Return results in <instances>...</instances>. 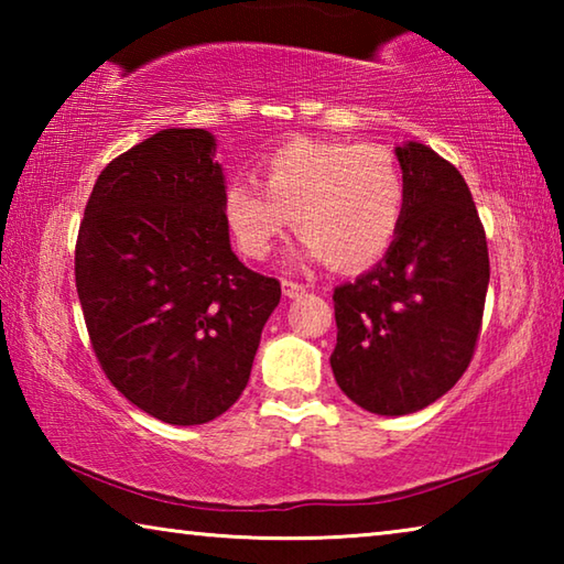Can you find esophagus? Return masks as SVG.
I'll use <instances>...</instances> for the list:
<instances>
[{"mask_svg": "<svg viewBox=\"0 0 564 564\" xmlns=\"http://www.w3.org/2000/svg\"><path fill=\"white\" fill-rule=\"evenodd\" d=\"M281 289H283L285 299H299V295L305 293V285L299 283V281H291V279H283L281 281Z\"/></svg>", "mask_w": 564, "mask_h": 564, "instance_id": "34e87169", "label": "esophagus"}]
</instances>
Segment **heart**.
Listing matches in <instances>:
<instances>
[{
    "instance_id": "heart-1",
    "label": "heart",
    "mask_w": 564,
    "mask_h": 564,
    "mask_svg": "<svg viewBox=\"0 0 564 564\" xmlns=\"http://www.w3.org/2000/svg\"><path fill=\"white\" fill-rule=\"evenodd\" d=\"M258 181H234L226 221L248 259L261 261L291 218L308 259L356 271L383 259L405 216V178L383 147L293 139L259 161Z\"/></svg>"
}]
</instances>
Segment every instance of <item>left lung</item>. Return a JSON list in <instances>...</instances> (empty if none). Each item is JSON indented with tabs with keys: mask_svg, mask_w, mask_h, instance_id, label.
Wrapping results in <instances>:
<instances>
[{
	"mask_svg": "<svg viewBox=\"0 0 564 564\" xmlns=\"http://www.w3.org/2000/svg\"><path fill=\"white\" fill-rule=\"evenodd\" d=\"M403 226L383 261L333 291L330 368L352 403L408 415L445 395L473 360L490 259L475 202L451 161L408 141Z\"/></svg>",
	"mask_w": 564,
	"mask_h": 564,
	"instance_id": "obj_1",
	"label": "left lung"
}]
</instances>
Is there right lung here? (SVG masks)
I'll list each match as a JSON object with an SVG mask.
<instances>
[{"label": "right lung", "instance_id": "right-lung-1", "mask_svg": "<svg viewBox=\"0 0 564 564\" xmlns=\"http://www.w3.org/2000/svg\"><path fill=\"white\" fill-rule=\"evenodd\" d=\"M204 129H164L101 171L74 253L91 348L119 393L202 425L243 393L281 283L236 259Z\"/></svg>", "mask_w": 564, "mask_h": 564}]
</instances>
